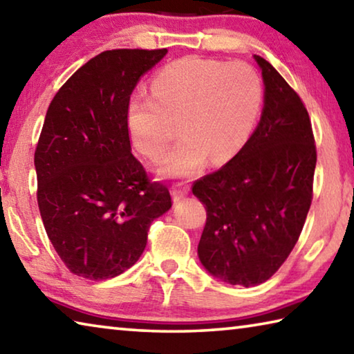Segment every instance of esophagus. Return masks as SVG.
I'll return each mask as SVG.
<instances>
[{
	"mask_svg": "<svg viewBox=\"0 0 354 354\" xmlns=\"http://www.w3.org/2000/svg\"><path fill=\"white\" fill-rule=\"evenodd\" d=\"M189 191V185L185 183V182H177L172 185V198L174 201H178L182 199L183 196H187Z\"/></svg>",
	"mask_w": 354,
	"mask_h": 354,
	"instance_id": "34e87169",
	"label": "esophagus"
}]
</instances>
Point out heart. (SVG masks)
I'll list each match as a JSON object with an SVG mask.
<instances>
[{
    "instance_id": "heart-1",
    "label": "heart",
    "mask_w": 354,
    "mask_h": 354,
    "mask_svg": "<svg viewBox=\"0 0 354 354\" xmlns=\"http://www.w3.org/2000/svg\"><path fill=\"white\" fill-rule=\"evenodd\" d=\"M263 84L246 62L188 56L156 73L152 95L135 92L125 106V124L139 152L156 161L169 146L177 122L180 141L165 156L160 172L187 177L207 158L224 163L239 153L256 127Z\"/></svg>"
}]
</instances>
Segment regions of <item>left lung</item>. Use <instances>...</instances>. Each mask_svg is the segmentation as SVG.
Listing matches in <instances>:
<instances>
[{
  "instance_id": "left-lung-1",
  "label": "left lung",
  "mask_w": 354,
  "mask_h": 354,
  "mask_svg": "<svg viewBox=\"0 0 354 354\" xmlns=\"http://www.w3.org/2000/svg\"><path fill=\"white\" fill-rule=\"evenodd\" d=\"M265 105L257 129L221 169L193 185L207 210L198 256L232 286L268 281L297 245L312 202L315 139L303 100L263 57Z\"/></svg>"
}]
</instances>
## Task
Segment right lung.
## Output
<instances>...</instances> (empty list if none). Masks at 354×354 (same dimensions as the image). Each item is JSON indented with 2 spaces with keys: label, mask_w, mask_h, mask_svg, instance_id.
Instances as JSON below:
<instances>
[{
  "label": "right lung",
  "mask_w": 354,
  "mask_h": 354,
  "mask_svg": "<svg viewBox=\"0 0 354 354\" xmlns=\"http://www.w3.org/2000/svg\"><path fill=\"white\" fill-rule=\"evenodd\" d=\"M167 53L108 50L80 67L51 100L34 153L44 227L64 265L91 281L138 262L153 219L169 210L166 185L133 156L127 100Z\"/></svg>",
  "instance_id": "right-lung-1"
}]
</instances>
